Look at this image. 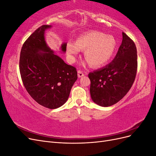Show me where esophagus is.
Wrapping results in <instances>:
<instances>
[{
  "label": "esophagus",
  "instance_id": "34e87169",
  "mask_svg": "<svg viewBox=\"0 0 156 156\" xmlns=\"http://www.w3.org/2000/svg\"><path fill=\"white\" fill-rule=\"evenodd\" d=\"M77 75H78V77H82L84 76V73H83L82 71L81 70H79L77 72Z\"/></svg>",
  "mask_w": 156,
  "mask_h": 156
}]
</instances>
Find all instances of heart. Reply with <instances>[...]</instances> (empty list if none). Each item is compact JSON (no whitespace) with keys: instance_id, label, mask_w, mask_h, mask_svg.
Returning a JSON list of instances; mask_svg holds the SVG:
<instances>
[{"instance_id":"b5f03b06","label":"heart","mask_w":156,"mask_h":156,"mask_svg":"<svg viewBox=\"0 0 156 156\" xmlns=\"http://www.w3.org/2000/svg\"><path fill=\"white\" fill-rule=\"evenodd\" d=\"M116 48L114 37L93 30L79 37L76 41H69L66 45V53L70 63L75 62V56L80 50L84 51V56L93 67H100L111 60Z\"/></svg>"}]
</instances>
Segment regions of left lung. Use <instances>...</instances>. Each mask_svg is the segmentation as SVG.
<instances>
[{
  "mask_svg": "<svg viewBox=\"0 0 156 156\" xmlns=\"http://www.w3.org/2000/svg\"><path fill=\"white\" fill-rule=\"evenodd\" d=\"M137 69V55L133 41L122 32V41L111 63L88 74L92 101L101 107L115 104L128 92Z\"/></svg>",
  "mask_w": 156,
  "mask_h": 156,
  "instance_id": "obj_1",
  "label": "left lung"
}]
</instances>
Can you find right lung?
<instances>
[{"instance_id":"add662e5","label":"right lung","mask_w":156,"mask_h":156,"mask_svg":"<svg viewBox=\"0 0 156 156\" xmlns=\"http://www.w3.org/2000/svg\"><path fill=\"white\" fill-rule=\"evenodd\" d=\"M51 25H42L29 37L20 53V70L23 84L40 105L51 109L67 101L77 79L76 68L68 65L46 43L45 32ZM66 43L61 45L65 53Z\"/></svg>"}]
</instances>
